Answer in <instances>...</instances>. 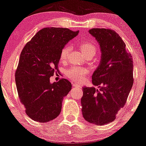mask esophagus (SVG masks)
<instances>
[{"mask_svg": "<svg viewBox=\"0 0 146 146\" xmlns=\"http://www.w3.org/2000/svg\"><path fill=\"white\" fill-rule=\"evenodd\" d=\"M72 86H74V87H77V88L80 87V86L79 84H77V83H76V82H72Z\"/></svg>", "mask_w": 146, "mask_h": 146, "instance_id": "1", "label": "esophagus"}]
</instances>
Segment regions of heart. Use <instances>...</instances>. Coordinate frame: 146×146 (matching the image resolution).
<instances>
[{"mask_svg":"<svg viewBox=\"0 0 146 146\" xmlns=\"http://www.w3.org/2000/svg\"><path fill=\"white\" fill-rule=\"evenodd\" d=\"M80 47L88 57H93L97 52V48L94 44L88 41L82 42L80 44ZM71 48L69 45H66L61 50L60 59L62 62H64L68 58ZM88 73V70L85 68L71 67L66 72V76L75 82L82 81Z\"/></svg>","mask_w":146,"mask_h":146,"instance_id":"obj_1","label":"heart"}]
</instances>
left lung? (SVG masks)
<instances>
[{
  "label": "left lung",
  "mask_w": 146,
  "mask_h": 146,
  "mask_svg": "<svg viewBox=\"0 0 146 146\" xmlns=\"http://www.w3.org/2000/svg\"><path fill=\"white\" fill-rule=\"evenodd\" d=\"M89 33L100 47V63L92 76L99 89L83 87L82 111L87 121L102 125L114 120L124 106L133 86V64L125 44L114 31L92 29Z\"/></svg>",
  "instance_id": "left-lung-1"
}]
</instances>
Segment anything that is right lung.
I'll use <instances>...</instances> for the list:
<instances>
[{
    "mask_svg": "<svg viewBox=\"0 0 146 146\" xmlns=\"http://www.w3.org/2000/svg\"><path fill=\"white\" fill-rule=\"evenodd\" d=\"M78 33L65 28H44L23 48L15 81L21 102L33 120L48 122L60 113L72 84L66 79L52 84L50 78L58 71L61 50Z\"/></svg>",
    "mask_w": 146,
    "mask_h": 146,
    "instance_id": "right-lung-1",
    "label": "right lung"
}]
</instances>
